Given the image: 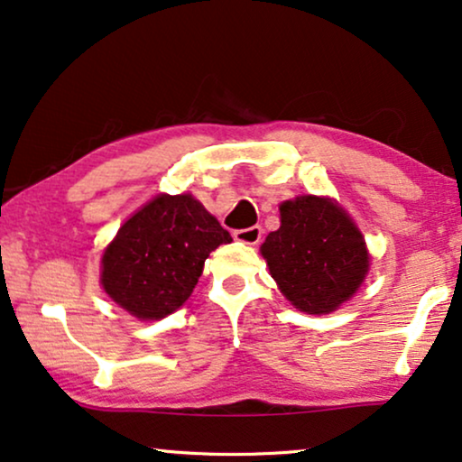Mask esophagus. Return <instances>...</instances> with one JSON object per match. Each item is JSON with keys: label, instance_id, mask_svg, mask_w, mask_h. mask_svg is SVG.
<instances>
[{"label": "esophagus", "instance_id": "esophagus-1", "mask_svg": "<svg viewBox=\"0 0 462 462\" xmlns=\"http://www.w3.org/2000/svg\"><path fill=\"white\" fill-rule=\"evenodd\" d=\"M262 226H251V228H243V230H234V240L245 245H257L262 240Z\"/></svg>", "mask_w": 462, "mask_h": 462}]
</instances>
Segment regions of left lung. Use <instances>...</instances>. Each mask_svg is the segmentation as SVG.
Returning a JSON list of instances; mask_svg holds the SVG:
<instances>
[{
	"mask_svg": "<svg viewBox=\"0 0 462 462\" xmlns=\"http://www.w3.org/2000/svg\"><path fill=\"white\" fill-rule=\"evenodd\" d=\"M262 255L284 297L305 314L339 308L368 272L360 230L341 207L318 197L281 205V228L268 234Z\"/></svg>",
	"mask_w": 462,
	"mask_h": 462,
	"instance_id": "obj_1",
	"label": "left lung"
}]
</instances>
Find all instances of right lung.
Returning <instances> with one entry per match:
<instances>
[{
  "instance_id": "add662e5",
  "label": "right lung",
  "mask_w": 462,
  "mask_h": 462,
  "mask_svg": "<svg viewBox=\"0 0 462 462\" xmlns=\"http://www.w3.org/2000/svg\"><path fill=\"white\" fill-rule=\"evenodd\" d=\"M224 243L230 232L190 194H159L104 251L102 287L129 314L159 320L190 297L205 259Z\"/></svg>"
}]
</instances>
